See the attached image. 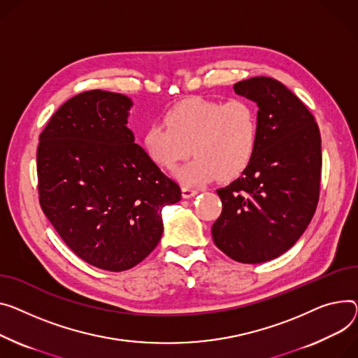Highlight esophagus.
I'll list each match as a JSON object with an SVG mask.
<instances>
[{
  "mask_svg": "<svg viewBox=\"0 0 358 358\" xmlns=\"http://www.w3.org/2000/svg\"><path fill=\"white\" fill-rule=\"evenodd\" d=\"M197 194H199L197 189H193V188H189V187H182V188H181V196H182V199H192V197H194V196H197Z\"/></svg>",
  "mask_w": 358,
  "mask_h": 358,
  "instance_id": "esophagus-1",
  "label": "esophagus"
}]
</instances>
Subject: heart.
I'll return each mask as SVG.
<instances>
[{"label": "heart", "instance_id": "heart-1", "mask_svg": "<svg viewBox=\"0 0 358 358\" xmlns=\"http://www.w3.org/2000/svg\"><path fill=\"white\" fill-rule=\"evenodd\" d=\"M257 141L259 116L250 102L192 98L166 112L165 124L148 127L142 145L148 158L165 170L192 150L194 158L174 176L181 184L194 187L217 177L227 181L241 176L256 152Z\"/></svg>", "mask_w": 358, "mask_h": 358}]
</instances>
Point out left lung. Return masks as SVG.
Wrapping results in <instances>:
<instances>
[{"label": "left lung", "instance_id": "obj_1", "mask_svg": "<svg viewBox=\"0 0 358 358\" xmlns=\"http://www.w3.org/2000/svg\"><path fill=\"white\" fill-rule=\"evenodd\" d=\"M259 110L256 152L242 176L219 188L216 246L241 264L291 249L311 222L321 181V135L313 113L280 82L257 76L233 86Z\"/></svg>", "mask_w": 358, "mask_h": 358}]
</instances>
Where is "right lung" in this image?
<instances>
[{"instance_id": "right-lung-1", "label": "right lung", "mask_w": 358, "mask_h": 358, "mask_svg": "<svg viewBox=\"0 0 358 358\" xmlns=\"http://www.w3.org/2000/svg\"><path fill=\"white\" fill-rule=\"evenodd\" d=\"M132 101L89 90L63 103L37 150L40 206L63 242L89 265L122 272L162 236L161 211L181 199L127 127Z\"/></svg>"}]
</instances>
